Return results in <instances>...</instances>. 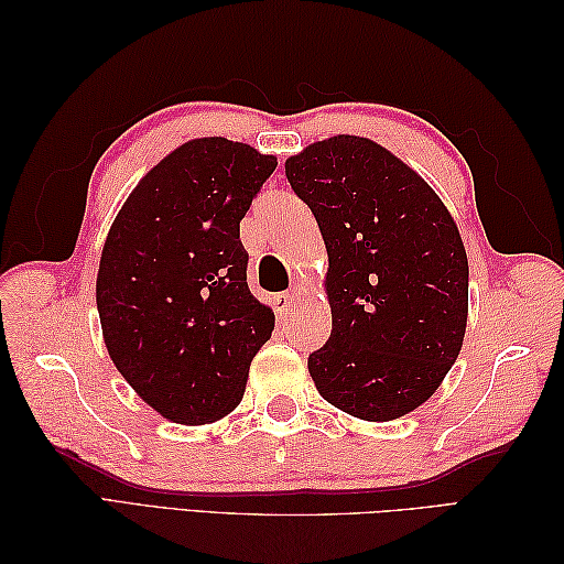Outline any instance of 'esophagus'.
<instances>
[{
	"label": "esophagus",
	"instance_id": "34e87169",
	"mask_svg": "<svg viewBox=\"0 0 564 564\" xmlns=\"http://www.w3.org/2000/svg\"><path fill=\"white\" fill-rule=\"evenodd\" d=\"M293 303H295V293H279L273 297V305H275V313H279V317H289V313L293 310Z\"/></svg>",
	"mask_w": 564,
	"mask_h": 564
}]
</instances>
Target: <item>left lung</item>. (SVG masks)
<instances>
[{
	"instance_id": "obj_1",
	"label": "left lung",
	"mask_w": 564,
	"mask_h": 564,
	"mask_svg": "<svg viewBox=\"0 0 564 564\" xmlns=\"http://www.w3.org/2000/svg\"><path fill=\"white\" fill-rule=\"evenodd\" d=\"M325 239L332 334L307 358L322 398L392 422L436 392L467 325V257L448 208L378 142L334 135L285 160Z\"/></svg>"
}]
</instances>
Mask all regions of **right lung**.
Wrapping results in <instances>:
<instances>
[{"mask_svg": "<svg viewBox=\"0 0 564 564\" xmlns=\"http://www.w3.org/2000/svg\"><path fill=\"white\" fill-rule=\"evenodd\" d=\"M245 142L198 138L150 170L104 242L97 307L130 388L176 424L230 414L273 313L247 285L239 220L275 170Z\"/></svg>", "mask_w": 564, "mask_h": 564, "instance_id": "add662e5", "label": "right lung"}]
</instances>
